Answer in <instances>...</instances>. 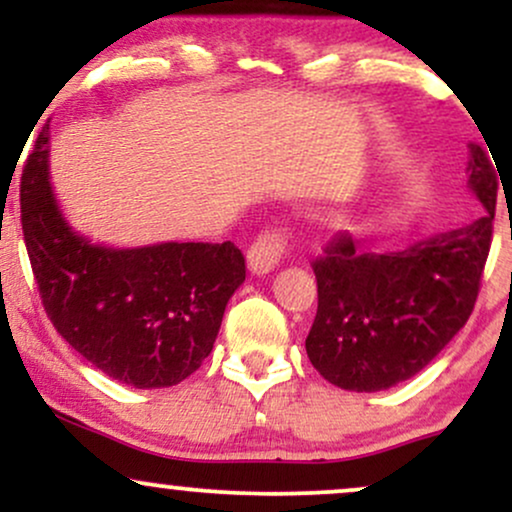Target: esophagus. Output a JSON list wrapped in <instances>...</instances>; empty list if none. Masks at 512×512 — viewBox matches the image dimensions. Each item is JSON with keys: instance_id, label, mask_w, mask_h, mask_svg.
Masks as SVG:
<instances>
[{"instance_id": "esophagus-1", "label": "esophagus", "mask_w": 512, "mask_h": 512, "mask_svg": "<svg viewBox=\"0 0 512 512\" xmlns=\"http://www.w3.org/2000/svg\"><path fill=\"white\" fill-rule=\"evenodd\" d=\"M286 250H289V236L281 228H267V231H262L248 250L250 272L269 274L284 260Z\"/></svg>"}]
</instances>
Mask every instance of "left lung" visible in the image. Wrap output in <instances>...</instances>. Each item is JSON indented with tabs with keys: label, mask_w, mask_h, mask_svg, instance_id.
<instances>
[{
	"label": "left lung",
	"mask_w": 512,
	"mask_h": 512,
	"mask_svg": "<svg viewBox=\"0 0 512 512\" xmlns=\"http://www.w3.org/2000/svg\"><path fill=\"white\" fill-rule=\"evenodd\" d=\"M469 187L486 214L399 252H356L349 233L313 262L317 313L305 339L310 363L332 385L378 392L424 370L462 330L491 250L498 178L469 144Z\"/></svg>",
	"instance_id": "left-lung-1"
}]
</instances>
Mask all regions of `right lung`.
<instances>
[{
	"instance_id": "obj_1",
	"label": "right lung",
	"mask_w": 512,
	"mask_h": 512,
	"mask_svg": "<svg viewBox=\"0 0 512 512\" xmlns=\"http://www.w3.org/2000/svg\"><path fill=\"white\" fill-rule=\"evenodd\" d=\"M50 120L21 175V226L35 284L55 330L120 383L156 390L202 366L245 257L226 243L105 248L64 221L52 195Z\"/></svg>"
}]
</instances>
